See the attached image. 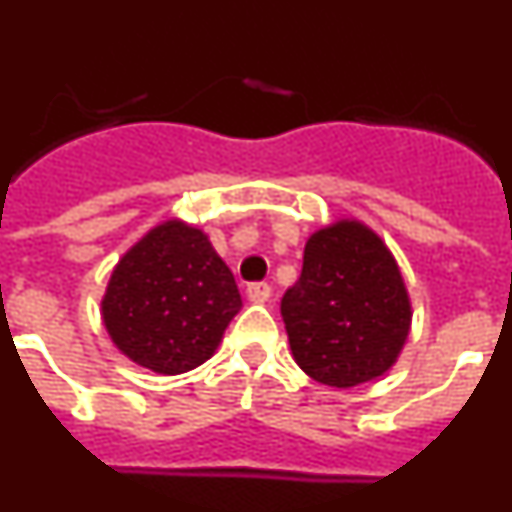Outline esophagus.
<instances>
[{
    "label": "esophagus",
    "mask_w": 512,
    "mask_h": 512,
    "mask_svg": "<svg viewBox=\"0 0 512 512\" xmlns=\"http://www.w3.org/2000/svg\"><path fill=\"white\" fill-rule=\"evenodd\" d=\"M246 295L251 302H266L271 295V287L266 282H251L246 287Z\"/></svg>",
    "instance_id": "34e87169"
}]
</instances>
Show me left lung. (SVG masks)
Listing matches in <instances>:
<instances>
[{
  "mask_svg": "<svg viewBox=\"0 0 512 512\" xmlns=\"http://www.w3.org/2000/svg\"><path fill=\"white\" fill-rule=\"evenodd\" d=\"M282 318L302 372L328 387H356L397 359L410 302L377 235L336 223L310 235L300 279L282 297Z\"/></svg>",
  "mask_w": 512,
  "mask_h": 512,
  "instance_id": "1",
  "label": "left lung"
}]
</instances>
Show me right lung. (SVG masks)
<instances>
[{
	"mask_svg": "<svg viewBox=\"0 0 512 512\" xmlns=\"http://www.w3.org/2000/svg\"><path fill=\"white\" fill-rule=\"evenodd\" d=\"M238 310L233 274L207 235L176 220L122 256L102 300L117 348L158 374L189 372L210 359Z\"/></svg>",
	"mask_w": 512,
	"mask_h": 512,
	"instance_id": "1",
	"label": "right lung"
}]
</instances>
